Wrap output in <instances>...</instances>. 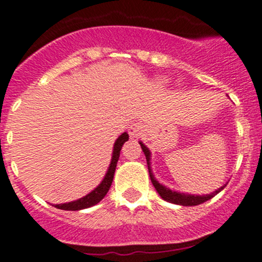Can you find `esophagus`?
<instances>
[{"mask_svg": "<svg viewBox=\"0 0 262 262\" xmlns=\"http://www.w3.org/2000/svg\"><path fill=\"white\" fill-rule=\"evenodd\" d=\"M144 133V126L141 123H134L129 126V134L133 138H139L141 136H143Z\"/></svg>", "mask_w": 262, "mask_h": 262, "instance_id": "obj_1", "label": "esophagus"}]
</instances>
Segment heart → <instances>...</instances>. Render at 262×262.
<instances>
[{
  "mask_svg": "<svg viewBox=\"0 0 262 262\" xmlns=\"http://www.w3.org/2000/svg\"><path fill=\"white\" fill-rule=\"evenodd\" d=\"M162 82H163V83H165V81H162Z\"/></svg>",
  "mask_w": 262,
  "mask_h": 262,
  "instance_id": "heart-1",
  "label": "heart"
}]
</instances>
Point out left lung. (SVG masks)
I'll use <instances>...</instances> for the list:
<instances>
[{
  "mask_svg": "<svg viewBox=\"0 0 262 262\" xmlns=\"http://www.w3.org/2000/svg\"><path fill=\"white\" fill-rule=\"evenodd\" d=\"M139 144H141L142 149H143L144 155H146V160H147V165H148V172H149L150 181H152L153 186H155V189L157 190V192L160 194V196L162 198L163 200H166V202L173 203V204H178V205H184V207H194V205H199V204H202V203L207 202V200L212 199L214 195H216L218 192H221L222 190L226 187V185H223V186L219 187L218 190H215V191L212 192V194H208V195H191V194H184V192L172 191V190H170L168 187L163 186V185H161L160 182L156 180L155 176H153V173H152V170H150V152H149V149H148V148L144 146L142 142H139Z\"/></svg>",
  "mask_w": 262,
  "mask_h": 262,
  "instance_id": "1",
  "label": "left lung"
}]
</instances>
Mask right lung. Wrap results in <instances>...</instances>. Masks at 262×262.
<instances>
[{"instance_id":"1","label":"right lung","mask_w":262,"mask_h":262,"mask_svg":"<svg viewBox=\"0 0 262 262\" xmlns=\"http://www.w3.org/2000/svg\"><path fill=\"white\" fill-rule=\"evenodd\" d=\"M128 139H129L128 133H123L115 141L112 162H110V166L109 168H107V172L106 175H105L104 180L100 182V185L96 187V189H94L90 194H87L86 196L81 198V199L75 200V202H71V203H64V204H57L55 205V208L62 210H81V209H86V208L92 207V205H96L97 203L101 202V200L104 199L105 195L107 194V191H109L110 186H112L113 179H114L116 163H118L119 156H120L121 147H123V144L125 143Z\"/></svg>"}]
</instances>
